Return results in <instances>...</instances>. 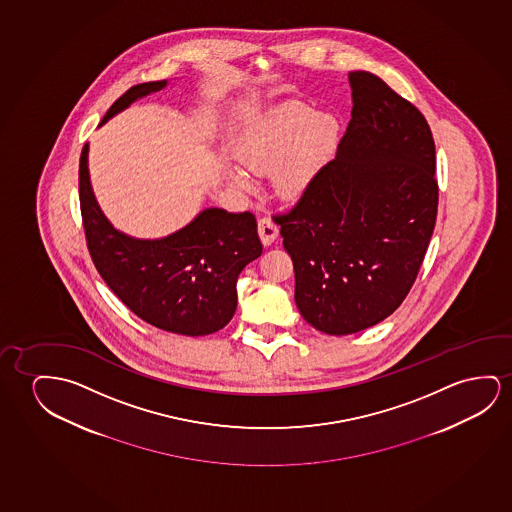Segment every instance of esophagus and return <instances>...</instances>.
I'll return each mask as SVG.
<instances>
[{
	"label": "esophagus",
	"mask_w": 512,
	"mask_h": 512,
	"mask_svg": "<svg viewBox=\"0 0 512 512\" xmlns=\"http://www.w3.org/2000/svg\"><path fill=\"white\" fill-rule=\"evenodd\" d=\"M278 234H280V229H278V225H276L271 218H260L259 236L260 241H262L264 245H273L276 239H278Z\"/></svg>",
	"instance_id": "1"
}]
</instances>
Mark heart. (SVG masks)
Masks as SVG:
<instances>
[{
	"instance_id": "heart-1",
	"label": "heart",
	"mask_w": 512,
	"mask_h": 512,
	"mask_svg": "<svg viewBox=\"0 0 512 512\" xmlns=\"http://www.w3.org/2000/svg\"><path fill=\"white\" fill-rule=\"evenodd\" d=\"M338 119L317 114L304 104H287L269 112L237 144L241 167L229 165L227 179L239 192H257L252 176H273L275 192L287 202H299L317 185L340 144Z\"/></svg>"
}]
</instances>
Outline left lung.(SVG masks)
<instances>
[{
    "instance_id": "1",
    "label": "left lung",
    "mask_w": 512,
    "mask_h": 512,
    "mask_svg": "<svg viewBox=\"0 0 512 512\" xmlns=\"http://www.w3.org/2000/svg\"><path fill=\"white\" fill-rule=\"evenodd\" d=\"M352 119L317 185L287 215L297 308L343 336L387 319L412 289L435 229V142L423 114L377 75L349 74Z\"/></svg>"
}]
</instances>
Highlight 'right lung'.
<instances>
[{
    "mask_svg": "<svg viewBox=\"0 0 512 512\" xmlns=\"http://www.w3.org/2000/svg\"><path fill=\"white\" fill-rule=\"evenodd\" d=\"M165 86L167 81H155L128 89L100 126ZM88 151L84 144L79 163L82 223L89 255L109 289L137 317L169 333L204 336L227 326L236 313L237 276L262 253L255 216L208 208L169 236H128L114 229L98 206Z\"/></svg>",
    "mask_w": 512,
    "mask_h": 512,
    "instance_id": "add662e5",
    "label": "right lung"
}]
</instances>
